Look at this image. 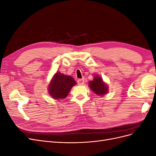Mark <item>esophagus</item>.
<instances>
[{"mask_svg": "<svg viewBox=\"0 0 156 156\" xmlns=\"http://www.w3.org/2000/svg\"><path fill=\"white\" fill-rule=\"evenodd\" d=\"M77 83L79 85H83L84 84V79H79L77 81Z\"/></svg>", "mask_w": 156, "mask_h": 156, "instance_id": "esophagus-1", "label": "esophagus"}]
</instances>
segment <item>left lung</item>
I'll return each mask as SVG.
<instances>
[{"mask_svg":"<svg viewBox=\"0 0 156 156\" xmlns=\"http://www.w3.org/2000/svg\"><path fill=\"white\" fill-rule=\"evenodd\" d=\"M88 86L92 92L98 96H103L107 94L108 88L107 83L103 81L101 77L96 75L94 77L92 81H90L88 83Z\"/></svg>","mask_w":156,"mask_h":156,"instance_id":"obj_1","label":"left lung"}]
</instances>
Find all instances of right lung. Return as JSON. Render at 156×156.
I'll return each mask as SVG.
<instances>
[{
  "mask_svg": "<svg viewBox=\"0 0 156 156\" xmlns=\"http://www.w3.org/2000/svg\"><path fill=\"white\" fill-rule=\"evenodd\" d=\"M76 84V81L72 76L57 72L49 84L48 92L51 98L55 100L65 99L72 88Z\"/></svg>",
  "mask_w": 156,
  "mask_h": 156,
  "instance_id": "obj_1",
  "label": "right lung"
}]
</instances>
